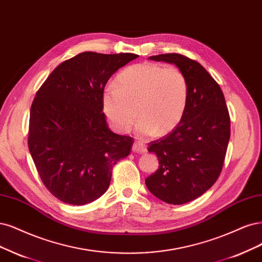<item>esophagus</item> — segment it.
I'll list each match as a JSON object with an SVG mask.
<instances>
[{"label":"esophagus","instance_id":"esophagus-1","mask_svg":"<svg viewBox=\"0 0 262 262\" xmlns=\"http://www.w3.org/2000/svg\"><path fill=\"white\" fill-rule=\"evenodd\" d=\"M132 150L134 152H138V154H145V152L147 151V148L144 146L142 143L135 142V143H133V145H132Z\"/></svg>","mask_w":262,"mask_h":262}]
</instances>
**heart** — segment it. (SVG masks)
Masks as SVG:
<instances>
[{
  "mask_svg": "<svg viewBox=\"0 0 262 262\" xmlns=\"http://www.w3.org/2000/svg\"><path fill=\"white\" fill-rule=\"evenodd\" d=\"M187 98V80L179 69L142 62L122 70L117 83L104 89L102 105L107 119L119 132L130 131L139 114L138 134L152 138L178 127Z\"/></svg>",
  "mask_w": 262,
  "mask_h": 262,
  "instance_id": "heart-1",
  "label": "heart"
}]
</instances>
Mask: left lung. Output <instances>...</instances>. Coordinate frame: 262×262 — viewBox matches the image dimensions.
Here are the masks:
<instances>
[{"instance_id":"left-lung-1","label":"left lung","mask_w":262,"mask_h":262,"mask_svg":"<svg viewBox=\"0 0 262 262\" xmlns=\"http://www.w3.org/2000/svg\"><path fill=\"white\" fill-rule=\"evenodd\" d=\"M176 65L188 83L183 118L166 137L148 144L159 168L145 180L148 191L167 204L196 200L214 184L230 140V116L219 84L201 64L181 54L150 56Z\"/></svg>"}]
</instances>
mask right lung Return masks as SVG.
Instances as JSON below:
<instances>
[{"label": "right lung", "instance_id": "add662e5", "mask_svg": "<svg viewBox=\"0 0 262 262\" xmlns=\"http://www.w3.org/2000/svg\"><path fill=\"white\" fill-rule=\"evenodd\" d=\"M139 55L80 53L52 71L30 111L28 146L43 184L62 203L85 205L110 187L132 138L108 128L102 113L107 81Z\"/></svg>", "mask_w": 262, "mask_h": 262}]
</instances>
